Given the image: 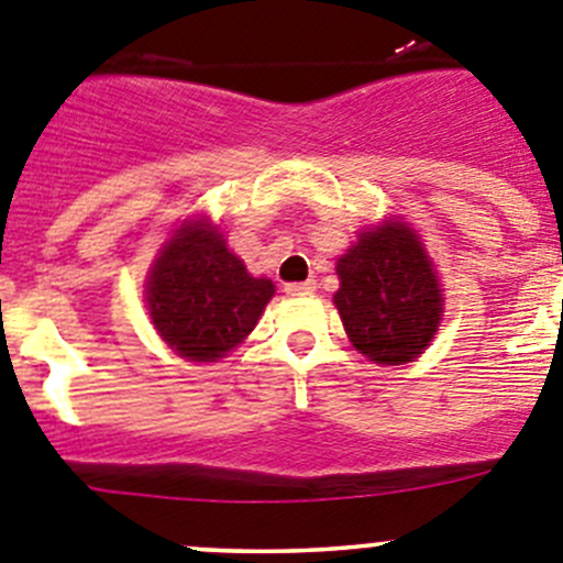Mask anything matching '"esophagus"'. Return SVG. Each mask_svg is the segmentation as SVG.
<instances>
[{
  "label": "esophagus",
  "mask_w": 563,
  "mask_h": 563,
  "mask_svg": "<svg viewBox=\"0 0 563 563\" xmlns=\"http://www.w3.org/2000/svg\"><path fill=\"white\" fill-rule=\"evenodd\" d=\"M312 290H314V282H290V285H285L287 296H309Z\"/></svg>",
  "instance_id": "1"
}]
</instances>
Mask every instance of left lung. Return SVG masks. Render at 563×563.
Returning a JSON list of instances; mask_svg holds the SVG:
<instances>
[{
    "label": "left lung",
    "mask_w": 563,
    "mask_h": 563,
    "mask_svg": "<svg viewBox=\"0 0 563 563\" xmlns=\"http://www.w3.org/2000/svg\"><path fill=\"white\" fill-rule=\"evenodd\" d=\"M336 312L353 347L376 365L415 362L442 323L439 278L415 229L400 218L358 232L336 260Z\"/></svg>",
    "instance_id": "obj_1"
}]
</instances>
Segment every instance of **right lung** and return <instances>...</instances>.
I'll return each instance as SVG.
<instances>
[{
	"mask_svg": "<svg viewBox=\"0 0 563 563\" xmlns=\"http://www.w3.org/2000/svg\"><path fill=\"white\" fill-rule=\"evenodd\" d=\"M271 278H254L207 218L185 221L163 245L146 278L157 334L190 362H218L254 331L273 298Z\"/></svg>",
	"mask_w": 563,
	"mask_h": 563,
	"instance_id": "1",
	"label": "right lung"
}]
</instances>
